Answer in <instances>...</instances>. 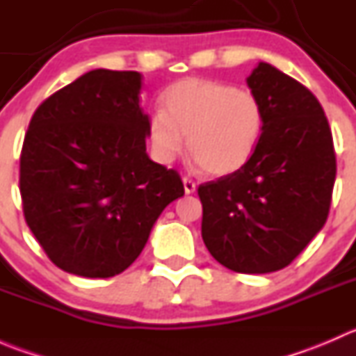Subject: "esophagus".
<instances>
[{
    "mask_svg": "<svg viewBox=\"0 0 356 356\" xmlns=\"http://www.w3.org/2000/svg\"><path fill=\"white\" fill-rule=\"evenodd\" d=\"M182 182H184V191H186V195H191V193L196 191V182L193 181V179L184 177V179H182Z\"/></svg>",
    "mask_w": 356,
    "mask_h": 356,
    "instance_id": "1",
    "label": "esophagus"
}]
</instances>
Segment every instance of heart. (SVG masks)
<instances>
[{"label":"heart","mask_w":356,"mask_h":356,"mask_svg":"<svg viewBox=\"0 0 356 356\" xmlns=\"http://www.w3.org/2000/svg\"><path fill=\"white\" fill-rule=\"evenodd\" d=\"M265 113L260 98L210 79H182L165 91L163 110L149 115L148 136L161 161L174 160L184 148L211 175L241 170L257 152Z\"/></svg>","instance_id":"b5f03b06"}]
</instances>
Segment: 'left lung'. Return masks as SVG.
Returning <instances> with one entry per match:
<instances>
[{
	"label": "left lung",
	"instance_id": "left-lung-1",
	"mask_svg": "<svg viewBox=\"0 0 356 356\" xmlns=\"http://www.w3.org/2000/svg\"><path fill=\"white\" fill-rule=\"evenodd\" d=\"M246 82L264 106V134L241 170L198 188L201 236L229 270L268 274L288 267L324 227L336 153L310 89L264 62Z\"/></svg>",
	"mask_w": 356,
	"mask_h": 356
}]
</instances>
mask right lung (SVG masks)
Masks as SVG:
<instances>
[{
    "label": "right lung",
    "instance_id": "1",
    "mask_svg": "<svg viewBox=\"0 0 356 356\" xmlns=\"http://www.w3.org/2000/svg\"><path fill=\"white\" fill-rule=\"evenodd\" d=\"M141 74L91 70L34 111L20 153L24 217L49 260L91 279L124 272L181 175L146 155Z\"/></svg>",
    "mask_w": 356,
    "mask_h": 356
}]
</instances>
